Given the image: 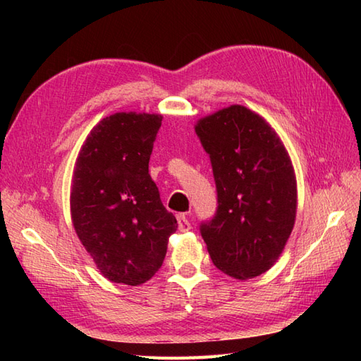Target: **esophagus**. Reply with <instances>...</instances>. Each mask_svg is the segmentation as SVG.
Listing matches in <instances>:
<instances>
[{
    "instance_id": "esophagus-1",
    "label": "esophagus",
    "mask_w": 361,
    "mask_h": 361,
    "mask_svg": "<svg viewBox=\"0 0 361 361\" xmlns=\"http://www.w3.org/2000/svg\"><path fill=\"white\" fill-rule=\"evenodd\" d=\"M178 229L181 233H186V231H189L190 229V221H189V219H188V216L186 214H180L178 217Z\"/></svg>"
}]
</instances>
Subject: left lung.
<instances>
[{"instance_id": "left-lung-1", "label": "left lung", "mask_w": 361, "mask_h": 361, "mask_svg": "<svg viewBox=\"0 0 361 361\" xmlns=\"http://www.w3.org/2000/svg\"><path fill=\"white\" fill-rule=\"evenodd\" d=\"M211 158L217 211L200 225L214 265L235 279L270 270L296 219V178L288 153L268 122L231 105L197 122Z\"/></svg>"}]
</instances>
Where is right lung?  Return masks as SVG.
Instances as JSON below:
<instances>
[{"label": "right lung", "instance_id": "1", "mask_svg": "<svg viewBox=\"0 0 361 361\" xmlns=\"http://www.w3.org/2000/svg\"><path fill=\"white\" fill-rule=\"evenodd\" d=\"M163 116L114 113L91 130L75 161L71 219L106 279L140 286L155 274L176 219L161 203L149 159Z\"/></svg>", "mask_w": 361, "mask_h": 361}]
</instances>
